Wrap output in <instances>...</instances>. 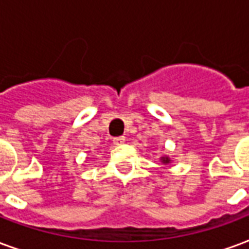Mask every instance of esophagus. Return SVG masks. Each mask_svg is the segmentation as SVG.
Wrapping results in <instances>:
<instances>
[{
    "instance_id": "esophagus-1",
    "label": "esophagus",
    "mask_w": 249,
    "mask_h": 249,
    "mask_svg": "<svg viewBox=\"0 0 249 249\" xmlns=\"http://www.w3.org/2000/svg\"><path fill=\"white\" fill-rule=\"evenodd\" d=\"M124 141H125V137H115V139H113V143L117 145V146H119V145H123Z\"/></svg>"
}]
</instances>
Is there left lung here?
<instances>
[{
  "label": "left lung",
  "instance_id": "obj_1",
  "mask_svg": "<svg viewBox=\"0 0 249 249\" xmlns=\"http://www.w3.org/2000/svg\"><path fill=\"white\" fill-rule=\"evenodd\" d=\"M162 161L165 162V163H167V162H169V158H167V157H162Z\"/></svg>",
  "mask_w": 249,
  "mask_h": 249
}]
</instances>
